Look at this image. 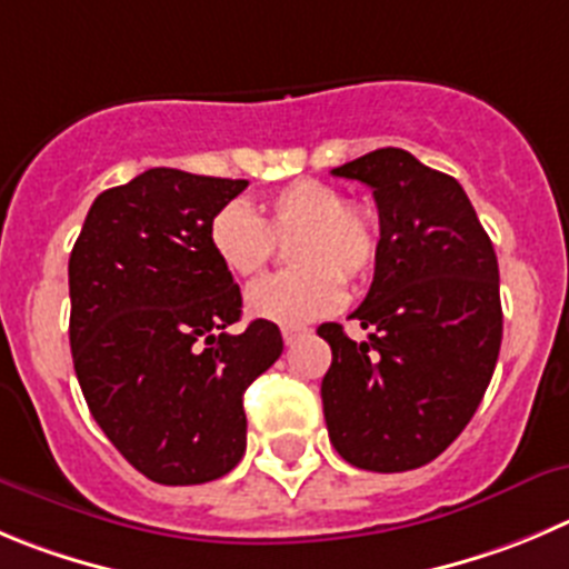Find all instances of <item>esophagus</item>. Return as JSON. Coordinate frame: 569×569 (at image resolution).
Segmentation results:
<instances>
[{"instance_id":"34e87169","label":"esophagus","mask_w":569,"mask_h":569,"mask_svg":"<svg viewBox=\"0 0 569 569\" xmlns=\"http://www.w3.org/2000/svg\"><path fill=\"white\" fill-rule=\"evenodd\" d=\"M280 333H283V342L291 345L297 337L309 333V328H306V326H283V331H280Z\"/></svg>"}]
</instances>
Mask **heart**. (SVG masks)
Wrapping results in <instances>:
<instances>
[{"label":"heart","mask_w":569,"mask_h":569,"mask_svg":"<svg viewBox=\"0 0 569 569\" xmlns=\"http://www.w3.org/2000/svg\"><path fill=\"white\" fill-rule=\"evenodd\" d=\"M212 254L236 278H252L289 241L295 269L247 291V311L278 326H302L342 306L345 280H365L381 254V216L368 201H345L320 179H297L260 204V219L230 201L207 227Z\"/></svg>","instance_id":"1"}]
</instances>
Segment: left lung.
Returning <instances> with one entry per match:
<instances>
[{"instance_id":"obj_1","label":"left lung","mask_w":569,"mask_h":569,"mask_svg":"<svg viewBox=\"0 0 569 569\" xmlns=\"http://www.w3.org/2000/svg\"><path fill=\"white\" fill-rule=\"evenodd\" d=\"M373 190L381 254L350 320L317 328L331 345L322 412L333 449L368 471H410L452 443L480 407L502 342L500 267L458 179L405 148L333 168Z\"/></svg>"}]
</instances>
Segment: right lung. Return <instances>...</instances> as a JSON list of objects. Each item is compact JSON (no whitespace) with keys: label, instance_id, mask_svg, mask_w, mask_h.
<instances>
[{"label":"right lung","instance_id":"obj_1","mask_svg":"<svg viewBox=\"0 0 569 569\" xmlns=\"http://www.w3.org/2000/svg\"><path fill=\"white\" fill-rule=\"evenodd\" d=\"M247 184L151 168L94 199L69 254V345L89 412L162 486L236 469L243 390L283 353L274 322L227 331L241 320V289L207 227Z\"/></svg>","mask_w":569,"mask_h":569}]
</instances>
